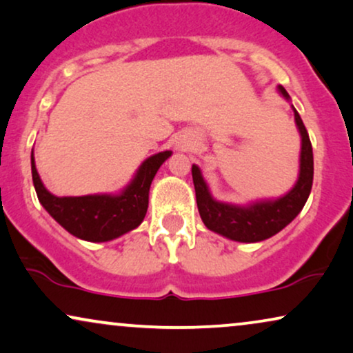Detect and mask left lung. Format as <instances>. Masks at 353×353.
<instances>
[{
  "mask_svg": "<svg viewBox=\"0 0 353 353\" xmlns=\"http://www.w3.org/2000/svg\"><path fill=\"white\" fill-rule=\"evenodd\" d=\"M279 91L283 97L290 99L283 86H279ZM293 112H295L298 130L301 133L300 177L295 187L285 197L276 199L274 202H257L249 207H236V205L216 202L210 195L200 169L192 166V179H194L199 213L208 230L233 241H239V243H257L282 231L301 212L313 187V146H311L305 123L295 107H293Z\"/></svg>",
  "mask_w": 353,
  "mask_h": 353,
  "instance_id": "1",
  "label": "left lung"
}]
</instances>
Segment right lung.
Returning <instances> with one entry per match:
<instances>
[{
	"label": "right lung",
	"instance_id": "right-lung-1",
	"mask_svg": "<svg viewBox=\"0 0 353 353\" xmlns=\"http://www.w3.org/2000/svg\"><path fill=\"white\" fill-rule=\"evenodd\" d=\"M171 156V151L151 156L138 169L135 179L120 195H84L57 197L40 181L30 154L32 181L39 202L63 228L79 239L104 243L135 230L148 210V192L158 169Z\"/></svg>",
	"mask_w": 353,
	"mask_h": 353
}]
</instances>
